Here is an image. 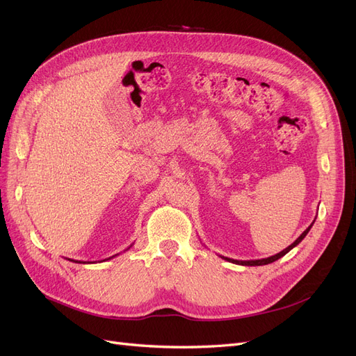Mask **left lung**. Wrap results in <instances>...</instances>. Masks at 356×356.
<instances>
[{
	"mask_svg": "<svg viewBox=\"0 0 356 356\" xmlns=\"http://www.w3.org/2000/svg\"><path fill=\"white\" fill-rule=\"evenodd\" d=\"M314 222H315V221H314ZM314 222H312V224L309 225V227H307L303 233H301L293 243H291L288 248H285L284 251L277 252V254H275V255H272V257L261 258V260H233V258H229V257H222V255H220V257H221V258H224V260H227V261L234 263V264H239V266H264V264H270V263H273V261L279 260V258L284 257L285 254H288L291 250H293V248H296L301 241H303V239L306 238V234L310 232V229H312V225H314Z\"/></svg>",
	"mask_w": 356,
	"mask_h": 356,
	"instance_id": "8db88e82",
	"label": "left lung"
}]
</instances>
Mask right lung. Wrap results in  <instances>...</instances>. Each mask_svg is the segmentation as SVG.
<instances>
[{"label": "right lung", "mask_w": 356, "mask_h": 356, "mask_svg": "<svg viewBox=\"0 0 356 356\" xmlns=\"http://www.w3.org/2000/svg\"><path fill=\"white\" fill-rule=\"evenodd\" d=\"M132 246V245H131ZM131 246H129V248H131ZM129 248H127V250H129ZM113 257H115V255H113Z\"/></svg>", "instance_id": "1"}]
</instances>
